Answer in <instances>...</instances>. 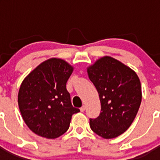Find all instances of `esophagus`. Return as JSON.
<instances>
[{"label":"esophagus","instance_id":"34e87169","mask_svg":"<svg viewBox=\"0 0 160 160\" xmlns=\"http://www.w3.org/2000/svg\"><path fill=\"white\" fill-rule=\"evenodd\" d=\"M85 110H86V107H85V106H82V107L81 108H80V111H81L82 112H83V111H84Z\"/></svg>","mask_w":160,"mask_h":160}]
</instances>
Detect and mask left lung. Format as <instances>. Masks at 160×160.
<instances>
[{"label": "left lung", "instance_id": "obj_1", "mask_svg": "<svg viewBox=\"0 0 160 160\" xmlns=\"http://www.w3.org/2000/svg\"><path fill=\"white\" fill-rule=\"evenodd\" d=\"M90 80L99 94L101 112L90 118V127L104 138L125 132L133 122L142 100L139 78L134 70L109 56L87 68Z\"/></svg>", "mask_w": 160, "mask_h": 160}]
</instances>
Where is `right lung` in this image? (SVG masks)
<instances>
[{
	"label": "right lung",
	"mask_w": 160,
	"mask_h": 160,
	"mask_svg": "<svg viewBox=\"0 0 160 160\" xmlns=\"http://www.w3.org/2000/svg\"><path fill=\"white\" fill-rule=\"evenodd\" d=\"M73 66L60 58H50L37 66L20 87L18 106L23 120L35 134L47 138L63 135L73 114L66 82Z\"/></svg>",
	"instance_id": "obj_1"
}]
</instances>
